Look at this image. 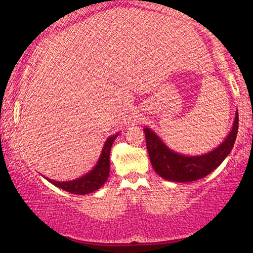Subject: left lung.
Wrapping results in <instances>:
<instances>
[{
    "label": "left lung",
    "instance_id": "obj_1",
    "mask_svg": "<svg viewBox=\"0 0 253 253\" xmlns=\"http://www.w3.org/2000/svg\"><path fill=\"white\" fill-rule=\"evenodd\" d=\"M239 128V115L235 111L232 129L216 148L202 155H182L170 149L151 128L145 127L146 146L153 169L162 178L173 182H192L203 178L219 168L232 149Z\"/></svg>",
    "mask_w": 253,
    "mask_h": 253
}]
</instances>
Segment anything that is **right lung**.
<instances>
[{"mask_svg":"<svg viewBox=\"0 0 253 253\" xmlns=\"http://www.w3.org/2000/svg\"><path fill=\"white\" fill-rule=\"evenodd\" d=\"M118 134L119 132H117V134L115 135H111L107 138L104 147H102L99 160H98L95 168H93L90 172L83 175V176L79 178L72 179V181H67V182L53 181V179H50L48 177H44V176L43 177L45 179H48V181L51 184H53V185H55L59 188H62V190L69 192V193H72V194L84 195V194H88V193H91V192L97 191L98 188H100L102 185H104L107 181V178L109 176L110 148L113 146L114 140L116 139Z\"/></svg>","mask_w":253,"mask_h":253,"instance_id":"1","label":"right lung"}]
</instances>
